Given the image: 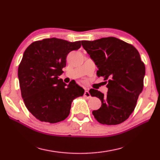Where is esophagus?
I'll return each instance as SVG.
<instances>
[{
    "label": "esophagus",
    "mask_w": 160,
    "mask_h": 160,
    "mask_svg": "<svg viewBox=\"0 0 160 160\" xmlns=\"http://www.w3.org/2000/svg\"><path fill=\"white\" fill-rule=\"evenodd\" d=\"M84 95H85L87 98H90V97H91L90 92H89L88 90H85V93H84Z\"/></svg>",
    "instance_id": "1"
}]
</instances>
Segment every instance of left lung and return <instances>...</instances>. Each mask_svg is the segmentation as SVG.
Segmentation results:
<instances>
[{
	"label": "left lung",
	"instance_id": "left-lung-1",
	"mask_svg": "<svg viewBox=\"0 0 160 160\" xmlns=\"http://www.w3.org/2000/svg\"><path fill=\"white\" fill-rule=\"evenodd\" d=\"M81 42L98 68L97 76L107 80L106 96L94 89L90 90L92 97L102 102L101 107L92 114L102 124L121 123L134 111L143 89L145 67L140 53L133 46L116 37Z\"/></svg>",
	"mask_w": 160,
	"mask_h": 160
}]
</instances>
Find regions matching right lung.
<instances>
[{
    "instance_id": "add662e5",
    "label": "right lung",
    "mask_w": 160,
    "mask_h": 160,
    "mask_svg": "<svg viewBox=\"0 0 160 160\" xmlns=\"http://www.w3.org/2000/svg\"><path fill=\"white\" fill-rule=\"evenodd\" d=\"M80 47V41L51 38L32 43L24 52L18 68L21 94L27 109L38 120L63 121L73 99L83 95L85 90L76 82L67 85L59 79L67 55Z\"/></svg>"
}]
</instances>
